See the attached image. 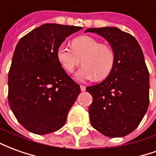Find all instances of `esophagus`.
I'll return each instance as SVG.
<instances>
[{
	"mask_svg": "<svg viewBox=\"0 0 156 156\" xmlns=\"http://www.w3.org/2000/svg\"><path fill=\"white\" fill-rule=\"evenodd\" d=\"M80 88H81V91H85L86 90V87L84 85H80Z\"/></svg>",
	"mask_w": 156,
	"mask_h": 156,
	"instance_id": "esophagus-1",
	"label": "esophagus"
}]
</instances>
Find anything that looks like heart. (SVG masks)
Masks as SVG:
<instances>
[{"instance_id": "heart-1", "label": "heart", "mask_w": 156, "mask_h": 156, "mask_svg": "<svg viewBox=\"0 0 156 156\" xmlns=\"http://www.w3.org/2000/svg\"><path fill=\"white\" fill-rule=\"evenodd\" d=\"M71 46L72 48L60 45L57 58L68 73L73 72L82 62L83 66L75 74L77 79L85 81L94 78L101 81L110 74L115 63V54L109 45L100 43L91 36H79L73 39Z\"/></svg>"}]
</instances>
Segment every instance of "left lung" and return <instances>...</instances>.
<instances>
[{
	"mask_svg": "<svg viewBox=\"0 0 156 156\" xmlns=\"http://www.w3.org/2000/svg\"><path fill=\"white\" fill-rule=\"evenodd\" d=\"M109 42L115 54L113 70L98 84L87 87L93 127L108 137H123L138 127L149 106L150 76L137 40L117 27L88 28Z\"/></svg>",
	"mask_w": 156,
	"mask_h": 156,
	"instance_id": "left-lung-1",
	"label": "left lung"
}]
</instances>
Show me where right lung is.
<instances>
[{"label":"right lung","mask_w":156,"mask_h":156,"mask_svg":"<svg viewBox=\"0 0 156 156\" xmlns=\"http://www.w3.org/2000/svg\"><path fill=\"white\" fill-rule=\"evenodd\" d=\"M81 27L47 23L20 39L8 73V102L26 129L37 134L58 130L80 94L57 58L58 48Z\"/></svg>","instance_id":"1"}]
</instances>
